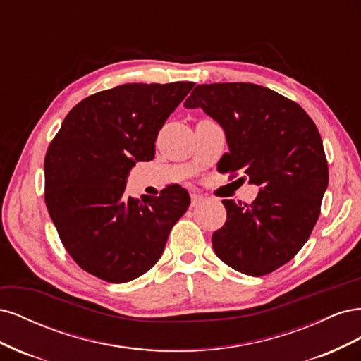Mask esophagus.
<instances>
[{"label":"esophagus","instance_id":"34e87169","mask_svg":"<svg viewBox=\"0 0 361 361\" xmlns=\"http://www.w3.org/2000/svg\"><path fill=\"white\" fill-rule=\"evenodd\" d=\"M203 200H204V199L202 197V195H199V194H191V207L199 206Z\"/></svg>","mask_w":361,"mask_h":361}]
</instances>
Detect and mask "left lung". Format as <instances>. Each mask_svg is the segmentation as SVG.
<instances>
[{"instance_id": "1", "label": "left lung", "mask_w": 361, "mask_h": 361, "mask_svg": "<svg viewBox=\"0 0 361 361\" xmlns=\"http://www.w3.org/2000/svg\"><path fill=\"white\" fill-rule=\"evenodd\" d=\"M202 108L226 134L221 171L259 187L251 204L223 200L227 220L212 235L215 255L247 276L285 265L318 221L329 187L322 140L302 108L251 82L200 84L183 104Z\"/></svg>"}]
</instances>
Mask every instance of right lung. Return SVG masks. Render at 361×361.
Instances as JSON below:
<instances>
[{"label": "right lung", "mask_w": 361, "mask_h": 361, "mask_svg": "<svg viewBox=\"0 0 361 361\" xmlns=\"http://www.w3.org/2000/svg\"><path fill=\"white\" fill-rule=\"evenodd\" d=\"M194 82L123 84L75 105L45 157V202L72 259L108 283L143 276L159 260L188 191L126 197L128 174L152 161L159 129Z\"/></svg>", "instance_id": "1"}]
</instances>
